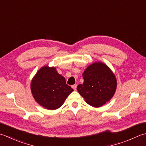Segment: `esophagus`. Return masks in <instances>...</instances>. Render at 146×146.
<instances>
[{"mask_svg":"<svg viewBox=\"0 0 146 146\" xmlns=\"http://www.w3.org/2000/svg\"><path fill=\"white\" fill-rule=\"evenodd\" d=\"M76 87H77V85H76V84H75V85H72V88H73V89L75 90L76 89Z\"/></svg>","mask_w":146,"mask_h":146,"instance_id":"34e87169","label":"esophagus"}]
</instances>
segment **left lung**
<instances>
[{"label": "left lung", "mask_w": 146, "mask_h": 146, "mask_svg": "<svg viewBox=\"0 0 146 146\" xmlns=\"http://www.w3.org/2000/svg\"><path fill=\"white\" fill-rule=\"evenodd\" d=\"M82 76L84 82L77 86V90L87 104L98 108L112 98L117 82L108 66L102 62H95L87 68Z\"/></svg>", "instance_id": "8db88e82"}]
</instances>
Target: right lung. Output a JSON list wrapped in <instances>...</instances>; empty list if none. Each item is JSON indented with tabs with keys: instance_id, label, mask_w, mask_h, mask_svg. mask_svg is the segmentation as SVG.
Masks as SVG:
<instances>
[{
	"instance_id": "1",
	"label": "right lung",
	"mask_w": 146,
	"mask_h": 146,
	"mask_svg": "<svg viewBox=\"0 0 146 146\" xmlns=\"http://www.w3.org/2000/svg\"><path fill=\"white\" fill-rule=\"evenodd\" d=\"M31 90L35 101L50 110L61 107L73 91L56 68L48 66L42 67L36 73L31 81Z\"/></svg>"
}]
</instances>
